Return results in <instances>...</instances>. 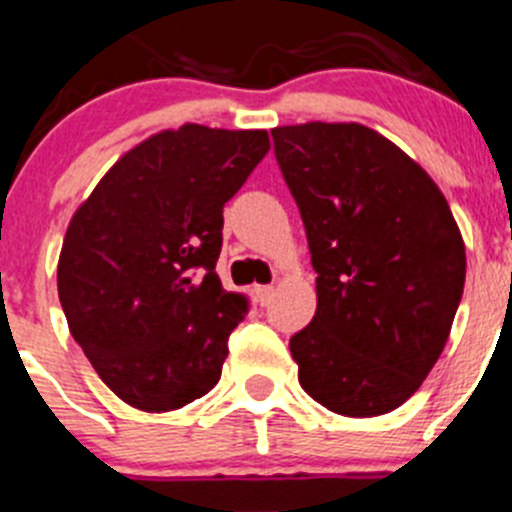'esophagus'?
Here are the masks:
<instances>
[{"label": "esophagus", "instance_id": "obj_1", "mask_svg": "<svg viewBox=\"0 0 512 512\" xmlns=\"http://www.w3.org/2000/svg\"><path fill=\"white\" fill-rule=\"evenodd\" d=\"M253 292H256V302L259 305H269L274 300V287H256Z\"/></svg>", "mask_w": 512, "mask_h": 512}]
</instances>
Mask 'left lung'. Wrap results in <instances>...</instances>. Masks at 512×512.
Returning a JSON list of instances; mask_svg holds the SVG:
<instances>
[{
    "label": "left lung",
    "instance_id": "obj_1",
    "mask_svg": "<svg viewBox=\"0 0 512 512\" xmlns=\"http://www.w3.org/2000/svg\"><path fill=\"white\" fill-rule=\"evenodd\" d=\"M318 274L289 341L302 390L346 418L392 413L449 341L467 279L451 207L405 151L359 122L271 130Z\"/></svg>",
    "mask_w": 512,
    "mask_h": 512
}]
</instances>
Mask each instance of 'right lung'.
I'll return each instance as SVG.
<instances>
[{
    "label": "right lung",
    "instance_id": "obj_1",
    "mask_svg": "<svg viewBox=\"0 0 512 512\" xmlns=\"http://www.w3.org/2000/svg\"><path fill=\"white\" fill-rule=\"evenodd\" d=\"M269 148L266 130H161L117 158L71 217L58 300L122 402L169 413L220 379L248 307L215 271L223 207Z\"/></svg>",
    "mask_w": 512,
    "mask_h": 512
}]
</instances>
